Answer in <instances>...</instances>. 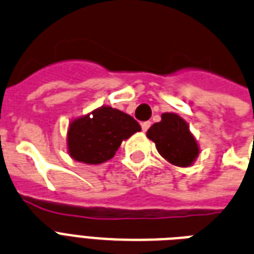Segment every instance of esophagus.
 Returning <instances> with one entry per match:
<instances>
[{
  "mask_svg": "<svg viewBox=\"0 0 254 254\" xmlns=\"http://www.w3.org/2000/svg\"><path fill=\"white\" fill-rule=\"evenodd\" d=\"M149 127H151V122H143V123H141V129H143L144 132L149 128Z\"/></svg>",
  "mask_w": 254,
  "mask_h": 254,
  "instance_id": "obj_1",
  "label": "esophagus"
}]
</instances>
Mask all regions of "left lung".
I'll list each match as a JSON object with an SVG mask.
<instances>
[{"label": "left lung", "mask_w": 254, "mask_h": 254, "mask_svg": "<svg viewBox=\"0 0 254 254\" xmlns=\"http://www.w3.org/2000/svg\"><path fill=\"white\" fill-rule=\"evenodd\" d=\"M147 137L154 141L159 154L176 167H190L200 154L190 125L178 114H162V121L149 127Z\"/></svg>", "instance_id": "left-lung-1"}]
</instances>
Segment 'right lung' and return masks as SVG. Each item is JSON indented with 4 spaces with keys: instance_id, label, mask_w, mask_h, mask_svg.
Returning a JSON list of instances; mask_svg holds the SVG:
<instances>
[{
    "instance_id": "1",
    "label": "right lung",
    "mask_w": 254,
    "mask_h": 254,
    "mask_svg": "<svg viewBox=\"0 0 254 254\" xmlns=\"http://www.w3.org/2000/svg\"><path fill=\"white\" fill-rule=\"evenodd\" d=\"M140 129L128 114L102 106L68 125L67 152L76 162L100 164L114 158L122 141Z\"/></svg>"
}]
</instances>
